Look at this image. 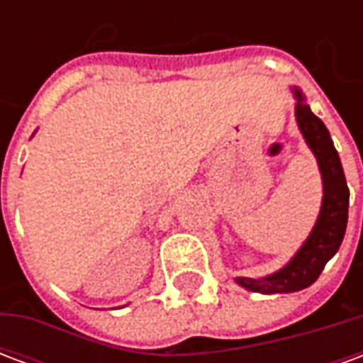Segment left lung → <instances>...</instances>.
Returning <instances> with one entry per match:
<instances>
[{
	"label": "left lung",
	"mask_w": 363,
	"mask_h": 363,
	"mask_svg": "<svg viewBox=\"0 0 363 363\" xmlns=\"http://www.w3.org/2000/svg\"><path fill=\"white\" fill-rule=\"evenodd\" d=\"M297 106L296 116L299 130L319 161L325 196L320 206L319 220L313 228L311 235L305 241L288 267L267 278H237L243 288L260 294H288L311 286L323 272L328 260L335 257L342 243L346 223H348V198L350 190L344 179L342 163L330 140L327 126L319 116H315L311 108L303 103V96L296 89Z\"/></svg>",
	"instance_id": "1"
}]
</instances>
